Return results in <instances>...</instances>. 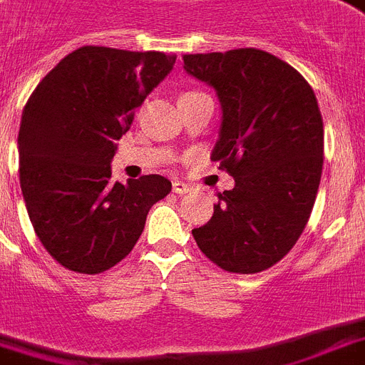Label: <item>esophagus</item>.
Wrapping results in <instances>:
<instances>
[{
	"label": "esophagus",
	"mask_w": 365,
	"mask_h": 365,
	"mask_svg": "<svg viewBox=\"0 0 365 365\" xmlns=\"http://www.w3.org/2000/svg\"><path fill=\"white\" fill-rule=\"evenodd\" d=\"M191 185H187V183L183 182H174L173 183V191L176 192V195H185V192H191Z\"/></svg>",
	"instance_id": "1"
}]
</instances>
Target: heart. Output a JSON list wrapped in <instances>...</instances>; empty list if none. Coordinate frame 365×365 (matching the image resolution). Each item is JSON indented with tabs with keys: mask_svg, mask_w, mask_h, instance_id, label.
<instances>
[{
	"mask_svg": "<svg viewBox=\"0 0 365 365\" xmlns=\"http://www.w3.org/2000/svg\"><path fill=\"white\" fill-rule=\"evenodd\" d=\"M185 94H187V93H185Z\"/></svg>",
	"mask_w": 365,
	"mask_h": 365,
	"instance_id": "obj_1",
	"label": "heart"
}]
</instances>
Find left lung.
<instances>
[{
	"label": "left lung",
	"instance_id": "obj_1",
	"mask_svg": "<svg viewBox=\"0 0 365 365\" xmlns=\"http://www.w3.org/2000/svg\"><path fill=\"white\" fill-rule=\"evenodd\" d=\"M183 68L217 91L222 124L211 161L235 180L192 237L220 269L262 272L310 219L323 170L317 98L293 66L256 48L183 55Z\"/></svg>",
	"mask_w": 365,
	"mask_h": 365
}]
</instances>
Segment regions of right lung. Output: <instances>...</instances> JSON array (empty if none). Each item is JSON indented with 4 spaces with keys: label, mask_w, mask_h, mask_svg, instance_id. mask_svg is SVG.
Instances as JSON below:
<instances>
[{
    "label": "right lung",
    "mask_w": 365,
    "mask_h": 365,
    "mask_svg": "<svg viewBox=\"0 0 365 365\" xmlns=\"http://www.w3.org/2000/svg\"><path fill=\"white\" fill-rule=\"evenodd\" d=\"M174 63L161 51L83 46L27 100L18 131L21 195L36 237L63 267L98 274L122 262L150 207L173 189L159 174L113 183L111 159Z\"/></svg>",
    "instance_id": "right-lung-1"
}]
</instances>
